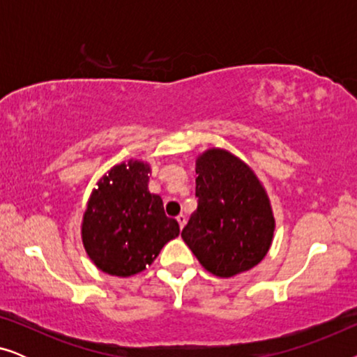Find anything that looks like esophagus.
<instances>
[{
    "mask_svg": "<svg viewBox=\"0 0 357 357\" xmlns=\"http://www.w3.org/2000/svg\"><path fill=\"white\" fill-rule=\"evenodd\" d=\"M177 222H178V226H180V229H183V226H185V222H187V218L183 216V214H178L177 216Z\"/></svg>",
    "mask_w": 357,
    "mask_h": 357,
    "instance_id": "obj_1",
    "label": "esophagus"
}]
</instances>
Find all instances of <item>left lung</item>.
I'll return each instance as SVG.
<instances>
[{"mask_svg":"<svg viewBox=\"0 0 357 357\" xmlns=\"http://www.w3.org/2000/svg\"><path fill=\"white\" fill-rule=\"evenodd\" d=\"M198 208L182 231L185 243L209 273L231 278L252 270L270 250L275 218L253 170L224 149L197 160Z\"/></svg>","mask_w":357,"mask_h":357,"instance_id":"8db88e82","label":"left lung"}]
</instances>
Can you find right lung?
Listing matches in <instances>:
<instances>
[{
	"label": "right lung",
	"mask_w": 357,
	"mask_h": 357,
	"mask_svg": "<svg viewBox=\"0 0 357 357\" xmlns=\"http://www.w3.org/2000/svg\"><path fill=\"white\" fill-rule=\"evenodd\" d=\"M149 164L115 165L92 192L82 218V243L99 270L133 276L155 260L178 236V222L165 216L162 198L148 190Z\"/></svg>",
	"instance_id": "obj_1"
}]
</instances>
